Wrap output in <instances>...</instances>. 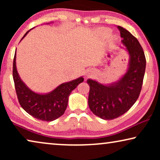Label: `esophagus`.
<instances>
[{
  "label": "esophagus",
  "mask_w": 160,
  "mask_h": 160,
  "mask_svg": "<svg viewBox=\"0 0 160 160\" xmlns=\"http://www.w3.org/2000/svg\"><path fill=\"white\" fill-rule=\"evenodd\" d=\"M90 76V74H88V75H87V76Z\"/></svg>",
  "instance_id": "34e87169"
}]
</instances>
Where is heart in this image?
<instances>
[{
    "label": "heart",
    "mask_w": 160,
    "mask_h": 160,
    "mask_svg": "<svg viewBox=\"0 0 160 160\" xmlns=\"http://www.w3.org/2000/svg\"><path fill=\"white\" fill-rule=\"evenodd\" d=\"M102 33H103L105 36H108V35L110 33V30H109L108 29H102L101 30Z\"/></svg>",
    "instance_id": "b5f03b06"
}]
</instances>
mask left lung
I'll return each mask as SVG.
<instances>
[{"label":"left lung","instance_id":"obj_1","mask_svg":"<svg viewBox=\"0 0 160 160\" xmlns=\"http://www.w3.org/2000/svg\"><path fill=\"white\" fill-rule=\"evenodd\" d=\"M122 43L129 54L128 68L117 82L100 84L89 78L88 104L94 114L105 120L118 118L125 113L139 97L146 70V58L138 39L125 28L118 26Z\"/></svg>","mask_w":160,"mask_h":160}]
</instances>
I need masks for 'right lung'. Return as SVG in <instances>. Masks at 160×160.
<instances>
[{
  "instance_id": "right-lung-1",
  "label": "right lung",
  "mask_w": 160,
  "mask_h": 160,
  "mask_svg": "<svg viewBox=\"0 0 160 160\" xmlns=\"http://www.w3.org/2000/svg\"><path fill=\"white\" fill-rule=\"evenodd\" d=\"M30 30L24 35L21 40L25 38ZM13 78L17 98L22 108L36 119L47 122L54 121L63 115L67 108L68 97L71 92L80 83L84 82V78L81 76L74 80L62 83L49 93L35 92L19 77L16 66V53L13 62Z\"/></svg>"
}]
</instances>
